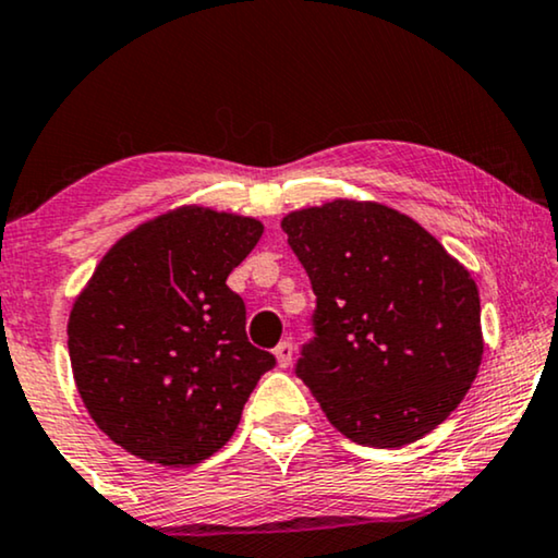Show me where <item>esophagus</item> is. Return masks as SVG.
<instances>
[{"instance_id": "34e87169", "label": "esophagus", "mask_w": 558, "mask_h": 558, "mask_svg": "<svg viewBox=\"0 0 558 558\" xmlns=\"http://www.w3.org/2000/svg\"><path fill=\"white\" fill-rule=\"evenodd\" d=\"M274 355H277V361H279L281 368H289V365H292V357H294L292 340H281L279 345H277V350H274Z\"/></svg>"}]
</instances>
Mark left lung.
I'll use <instances>...</instances> for the list:
<instances>
[{
    "instance_id": "8db88e82",
    "label": "left lung",
    "mask_w": 558,
    "mask_h": 558,
    "mask_svg": "<svg viewBox=\"0 0 558 558\" xmlns=\"http://www.w3.org/2000/svg\"><path fill=\"white\" fill-rule=\"evenodd\" d=\"M317 296L294 373L335 429L365 447L422 439L464 399L483 361L470 271L416 220L332 201L281 220Z\"/></svg>"
}]
</instances>
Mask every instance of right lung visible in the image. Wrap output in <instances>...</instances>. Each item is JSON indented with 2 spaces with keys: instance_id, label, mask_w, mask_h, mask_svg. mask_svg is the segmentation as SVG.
Here are the masks:
<instances>
[{
  "instance_id": "1",
  "label": "right lung",
  "mask_w": 558,
  "mask_h": 558,
  "mask_svg": "<svg viewBox=\"0 0 558 558\" xmlns=\"http://www.w3.org/2000/svg\"><path fill=\"white\" fill-rule=\"evenodd\" d=\"M262 233L233 213L170 210L126 233L75 300V386L98 429L140 460H208L277 365L248 342L246 304L226 284Z\"/></svg>"
}]
</instances>
